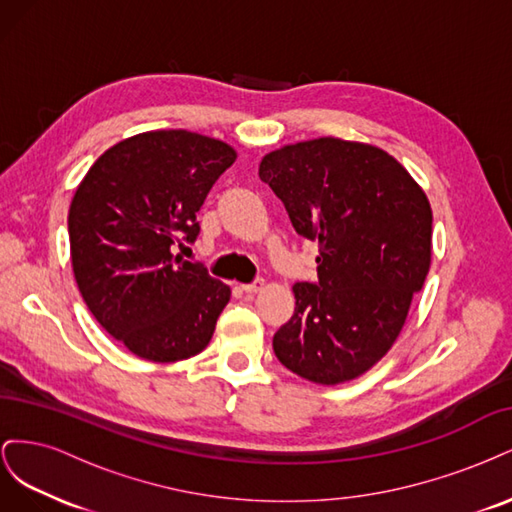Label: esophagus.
<instances>
[{
	"label": "esophagus",
	"instance_id": "obj_1",
	"mask_svg": "<svg viewBox=\"0 0 512 512\" xmlns=\"http://www.w3.org/2000/svg\"><path fill=\"white\" fill-rule=\"evenodd\" d=\"M262 288H265V280H256V282H252V284H241V290L250 292V294H254V292H258V290H262Z\"/></svg>",
	"mask_w": 512,
	"mask_h": 512
}]
</instances>
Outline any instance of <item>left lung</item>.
<instances>
[{"mask_svg": "<svg viewBox=\"0 0 512 512\" xmlns=\"http://www.w3.org/2000/svg\"><path fill=\"white\" fill-rule=\"evenodd\" d=\"M301 237L318 282L292 286L273 337L284 367L316 384L359 378L391 350L431 265V207L408 170L365 143L324 136L267 153L258 168Z\"/></svg>", "mask_w": 512, "mask_h": 512, "instance_id": "1", "label": "left lung"}]
</instances>
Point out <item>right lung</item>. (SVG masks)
Segmentation results:
<instances>
[{"mask_svg": "<svg viewBox=\"0 0 512 512\" xmlns=\"http://www.w3.org/2000/svg\"><path fill=\"white\" fill-rule=\"evenodd\" d=\"M235 160L218 138L143 132L106 149L74 192V280L100 327L141 359L175 363L211 342L230 288L175 247L196 241V213Z\"/></svg>", "mask_w": 512, "mask_h": 512, "instance_id": "add662e5", "label": "right lung"}]
</instances>
